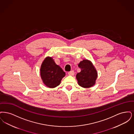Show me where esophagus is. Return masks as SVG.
Returning <instances> with one entry per match:
<instances>
[{
  "instance_id": "1",
  "label": "esophagus",
  "mask_w": 134,
  "mask_h": 134,
  "mask_svg": "<svg viewBox=\"0 0 134 134\" xmlns=\"http://www.w3.org/2000/svg\"><path fill=\"white\" fill-rule=\"evenodd\" d=\"M68 74L69 76H74L75 75V72L74 70H72V71H70V72H69Z\"/></svg>"
}]
</instances>
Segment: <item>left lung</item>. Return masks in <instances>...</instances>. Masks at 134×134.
I'll list each match as a JSON object with an SVG mask.
<instances>
[{
    "label": "left lung",
    "mask_w": 134,
    "mask_h": 134,
    "mask_svg": "<svg viewBox=\"0 0 134 134\" xmlns=\"http://www.w3.org/2000/svg\"><path fill=\"white\" fill-rule=\"evenodd\" d=\"M78 65L81 69L76 76L79 85L84 88L93 87L98 77L97 71L93 63L88 59H83Z\"/></svg>",
    "instance_id": "1"
}]
</instances>
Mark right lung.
I'll list each match as a JSON object with an SVG mask.
<instances>
[{
	"label": "right lung",
	"instance_id": "obj_1",
	"mask_svg": "<svg viewBox=\"0 0 134 134\" xmlns=\"http://www.w3.org/2000/svg\"><path fill=\"white\" fill-rule=\"evenodd\" d=\"M40 72L43 83L49 88L58 86L65 76V72L50 57H47L42 63Z\"/></svg>",
	"mask_w": 134,
	"mask_h": 134
}]
</instances>
